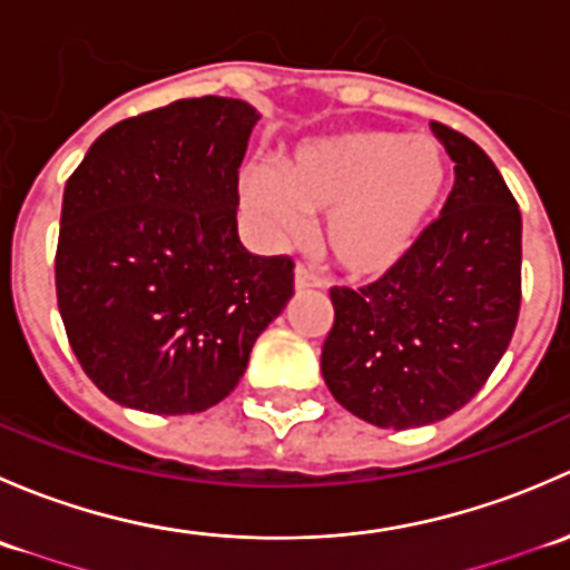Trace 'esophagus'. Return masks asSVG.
I'll return each mask as SVG.
<instances>
[{
    "label": "esophagus",
    "mask_w": 570,
    "mask_h": 570,
    "mask_svg": "<svg viewBox=\"0 0 570 570\" xmlns=\"http://www.w3.org/2000/svg\"><path fill=\"white\" fill-rule=\"evenodd\" d=\"M314 286H322V278L312 273L306 264H297L295 267V289H314Z\"/></svg>",
    "instance_id": "1"
}]
</instances>
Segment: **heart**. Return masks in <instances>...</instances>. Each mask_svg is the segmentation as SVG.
I'll use <instances>...</instances> for the list:
<instances>
[{"mask_svg": "<svg viewBox=\"0 0 570 570\" xmlns=\"http://www.w3.org/2000/svg\"><path fill=\"white\" fill-rule=\"evenodd\" d=\"M450 187V163L430 137L353 129L297 146L278 176H243L248 209L275 237H295L303 212L327 215L322 248L350 278L400 267L430 228Z\"/></svg>", "mask_w": 570, "mask_h": 570, "instance_id": "b5f03b06", "label": "heart"}]
</instances>
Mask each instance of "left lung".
Returning a JSON list of instances; mask_svg holds the SVG:
<instances>
[{
	"label": "left lung",
	"instance_id": "obj_1",
	"mask_svg": "<svg viewBox=\"0 0 570 570\" xmlns=\"http://www.w3.org/2000/svg\"><path fill=\"white\" fill-rule=\"evenodd\" d=\"M455 187L411 256L375 284L333 286L322 377L375 428H422L461 411L513 338L521 308V212L474 140L433 124Z\"/></svg>",
	"mask_w": 570,
	"mask_h": 570
}]
</instances>
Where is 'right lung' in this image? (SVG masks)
<instances>
[{"label": "right lung", "instance_id": "1", "mask_svg": "<svg viewBox=\"0 0 570 570\" xmlns=\"http://www.w3.org/2000/svg\"><path fill=\"white\" fill-rule=\"evenodd\" d=\"M256 120L239 99L174 101L107 129L68 178L57 306L85 375L118 405H217L295 295L292 258L256 256L237 234Z\"/></svg>", "mask_w": 570, "mask_h": 570}]
</instances>
